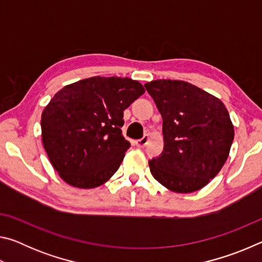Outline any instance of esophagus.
<instances>
[{"instance_id": "1", "label": "esophagus", "mask_w": 262, "mask_h": 262, "mask_svg": "<svg viewBox=\"0 0 262 262\" xmlns=\"http://www.w3.org/2000/svg\"><path fill=\"white\" fill-rule=\"evenodd\" d=\"M148 141H149V135L145 134L143 137H142V139L137 140V141L135 142V144H136L137 148H143V147H145V145H147Z\"/></svg>"}]
</instances>
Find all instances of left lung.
<instances>
[{
	"label": "left lung",
	"mask_w": 262,
	"mask_h": 262,
	"mask_svg": "<svg viewBox=\"0 0 262 262\" xmlns=\"http://www.w3.org/2000/svg\"><path fill=\"white\" fill-rule=\"evenodd\" d=\"M144 86L163 118L164 149L149 161L154 178L176 193L205 187L227 162L233 141L227 107L188 82L157 79Z\"/></svg>",
	"instance_id": "obj_1"
}]
</instances>
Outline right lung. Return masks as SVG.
<instances>
[{
  "mask_svg": "<svg viewBox=\"0 0 262 262\" xmlns=\"http://www.w3.org/2000/svg\"><path fill=\"white\" fill-rule=\"evenodd\" d=\"M144 91L128 77L95 76L56 92L41 114V136L66 183L95 188L117 172L130 147L121 130L123 111Z\"/></svg>",
  "mask_w": 262,
  "mask_h": 262,
  "instance_id": "add662e5",
  "label": "right lung"
}]
</instances>
